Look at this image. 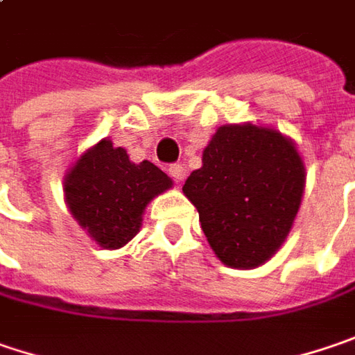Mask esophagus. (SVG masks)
Segmentation results:
<instances>
[{
  "label": "esophagus",
  "instance_id": "obj_1",
  "mask_svg": "<svg viewBox=\"0 0 355 355\" xmlns=\"http://www.w3.org/2000/svg\"><path fill=\"white\" fill-rule=\"evenodd\" d=\"M168 173L173 182H184L186 180V168L182 164H171L168 168Z\"/></svg>",
  "mask_w": 355,
  "mask_h": 355
}]
</instances>
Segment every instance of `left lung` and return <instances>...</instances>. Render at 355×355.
I'll use <instances>...</instances> for the list:
<instances>
[{"label":"left lung","instance_id":"obj_1","mask_svg":"<svg viewBox=\"0 0 355 355\" xmlns=\"http://www.w3.org/2000/svg\"><path fill=\"white\" fill-rule=\"evenodd\" d=\"M202 162L184 193L200 211L211 250L230 268L266 263L302 204L306 169L295 146L268 128L222 125Z\"/></svg>","mask_w":355,"mask_h":355}]
</instances>
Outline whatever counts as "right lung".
Segmentation results:
<instances>
[{"label":"right lung","mask_w":355,"mask_h":355,"mask_svg":"<svg viewBox=\"0 0 355 355\" xmlns=\"http://www.w3.org/2000/svg\"><path fill=\"white\" fill-rule=\"evenodd\" d=\"M169 187L171 180L157 166L133 164L123 148L103 139L76 162L63 191L81 227L101 248L116 250L139 232L146 205Z\"/></svg>","instance_id":"add662e5"}]
</instances>
